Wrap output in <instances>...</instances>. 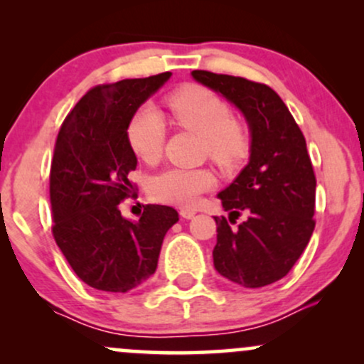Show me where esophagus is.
Masks as SVG:
<instances>
[{"instance_id": "obj_1", "label": "esophagus", "mask_w": 364, "mask_h": 364, "mask_svg": "<svg viewBox=\"0 0 364 364\" xmlns=\"http://www.w3.org/2000/svg\"><path fill=\"white\" fill-rule=\"evenodd\" d=\"M196 214L195 210H190V208H181V210H179V215L183 217V219H191V217H193Z\"/></svg>"}]
</instances>
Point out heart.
Masks as SVG:
<instances>
[{
  "instance_id": "obj_1",
  "label": "heart",
  "mask_w": 364,
  "mask_h": 364,
  "mask_svg": "<svg viewBox=\"0 0 364 364\" xmlns=\"http://www.w3.org/2000/svg\"><path fill=\"white\" fill-rule=\"evenodd\" d=\"M171 118L178 127L202 135L203 154L219 168L232 169L250 149V132L241 119L231 116L228 102L203 85H183L168 97ZM127 139L135 156L156 164L164 150L166 127L152 106L133 112ZM215 176L207 168H169L152 178L149 191L154 200L176 207H193L200 195L212 190Z\"/></svg>"
}]
</instances>
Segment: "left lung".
Masks as SVG:
<instances>
[{
  "label": "left lung",
  "instance_id": "obj_1",
  "mask_svg": "<svg viewBox=\"0 0 364 364\" xmlns=\"http://www.w3.org/2000/svg\"><path fill=\"white\" fill-rule=\"evenodd\" d=\"M191 75L236 104L252 129L248 166L219 193L231 217H214V267L243 287L269 286L289 274L315 229L316 178L306 140L265 83L207 70ZM243 211L247 219L232 228Z\"/></svg>",
  "mask_w": 364,
  "mask_h": 364
}]
</instances>
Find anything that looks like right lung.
I'll return each instance as SVG.
<instances>
[{
    "instance_id": "right-lung-1",
    "label": "right lung",
    "mask_w": 364,
    "mask_h": 364,
    "mask_svg": "<svg viewBox=\"0 0 364 364\" xmlns=\"http://www.w3.org/2000/svg\"><path fill=\"white\" fill-rule=\"evenodd\" d=\"M171 77L101 83L68 112L58 133L49 173L53 236L87 286L128 292L156 272L162 240L178 212L145 205L139 223L119 205L135 191L128 179L136 157L127 139L133 112Z\"/></svg>"
}]
</instances>
